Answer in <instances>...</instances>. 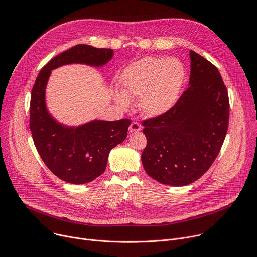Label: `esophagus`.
Returning <instances> with one entry per match:
<instances>
[{
    "mask_svg": "<svg viewBox=\"0 0 257 257\" xmlns=\"http://www.w3.org/2000/svg\"><path fill=\"white\" fill-rule=\"evenodd\" d=\"M142 128H141V126L138 124V123H132L131 125H130V127H129V132L130 133H133V132H138V131H140Z\"/></svg>",
    "mask_w": 257,
    "mask_h": 257,
    "instance_id": "34e87169",
    "label": "esophagus"
}]
</instances>
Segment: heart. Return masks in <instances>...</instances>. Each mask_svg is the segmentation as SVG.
<instances>
[{"instance_id": "obj_1", "label": "heart", "mask_w": 257, "mask_h": 257, "mask_svg": "<svg viewBox=\"0 0 257 257\" xmlns=\"http://www.w3.org/2000/svg\"><path fill=\"white\" fill-rule=\"evenodd\" d=\"M186 77V70L177 58L145 57L128 67L120 75V91L114 95L123 108L129 99L139 98L141 111L151 117H159L177 102Z\"/></svg>"}]
</instances>
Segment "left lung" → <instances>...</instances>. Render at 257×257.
I'll use <instances>...</instances> for the list:
<instances>
[{
    "label": "left lung",
    "instance_id": "left-lung-1",
    "mask_svg": "<svg viewBox=\"0 0 257 257\" xmlns=\"http://www.w3.org/2000/svg\"><path fill=\"white\" fill-rule=\"evenodd\" d=\"M189 87L166 114L142 123L148 144L141 155L145 172L170 186H185L212 165L229 125V96L221 74L190 51Z\"/></svg>",
    "mask_w": 257,
    "mask_h": 257
}]
</instances>
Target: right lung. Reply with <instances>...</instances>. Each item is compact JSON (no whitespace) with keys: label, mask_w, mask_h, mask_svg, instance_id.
Listing matches in <instances>:
<instances>
[{"label":"right lung","mask_w":257,"mask_h":257,"mask_svg":"<svg viewBox=\"0 0 257 257\" xmlns=\"http://www.w3.org/2000/svg\"><path fill=\"white\" fill-rule=\"evenodd\" d=\"M113 57L111 49L77 45L53 58L41 70L31 91L30 130L35 148L46 166L71 184H85L104 172L109 153L126 139L131 121L92 120L78 126L63 124L47 106V85L52 71L59 67L81 64L101 68Z\"/></svg>","instance_id":"obj_1"}]
</instances>
